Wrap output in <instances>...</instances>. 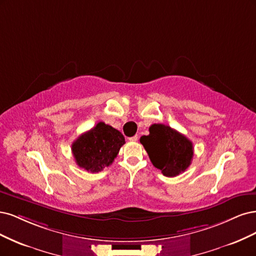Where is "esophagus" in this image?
I'll return each instance as SVG.
<instances>
[{
  "instance_id": "esophagus-1",
  "label": "esophagus",
  "mask_w": 256,
  "mask_h": 256,
  "mask_svg": "<svg viewBox=\"0 0 256 256\" xmlns=\"http://www.w3.org/2000/svg\"><path fill=\"white\" fill-rule=\"evenodd\" d=\"M128 140H130V142H137V140H138V136L135 135V136H133V137H130Z\"/></svg>"
}]
</instances>
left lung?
<instances>
[{
	"label": "left lung",
	"mask_w": 256,
	"mask_h": 256,
	"mask_svg": "<svg viewBox=\"0 0 256 256\" xmlns=\"http://www.w3.org/2000/svg\"><path fill=\"white\" fill-rule=\"evenodd\" d=\"M149 132V135L140 138V142L153 166L164 176H176L190 166L194 146L186 136L160 123L152 124Z\"/></svg>",
	"instance_id": "obj_1"
}]
</instances>
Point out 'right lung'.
I'll list each match as a JSON object with an SVG mask.
<instances>
[{"label":"right lung","instance_id":"1","mask_svg":"<svg viewBox=\"0 0 256 256\" xmlns=\"http://www.w3.org/2000/svg\"><path fill=\"white\" fill-rule=\"evenodd\" d=\"M124 144L118 130L98 122L72 144V153L80 168L94 173L112 164Z\"/></svg>","mask_w":256,"mask_h":256}]
</instances>
